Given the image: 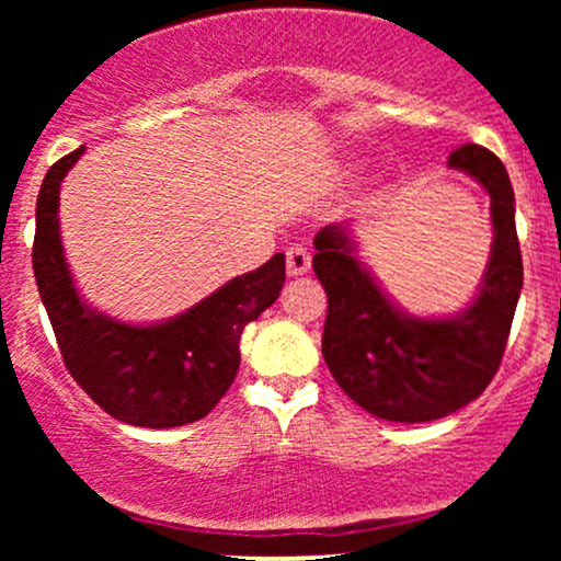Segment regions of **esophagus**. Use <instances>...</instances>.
Masks as SVG:
<instances>
[{"instance_id":"obj_1","label":"esophagus","mask_w":561,"mask_h":561,"mask_svg":"<svg viewBox=\"0 0 561 561\" xmlns=\"http://www.w3.org/2000/svg\"><path fill=\"white\" fill-rule=\"evenodd\" d=\"M311 268V253H308L302 244H293L287 250V274L289 276H302Z\"/></svg>"}]
</instances>
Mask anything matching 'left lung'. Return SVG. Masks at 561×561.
Masks as SVG:
<instances>
[{
  "instance_id": "8db88e82",
  "label": "left lung",
  "mask_w": 561,
  "mask_h": 561,
  "mask_svg": "<svg viewBox=\"0 0 561 561\" xmlns=\"http://www.w3.org/2000/svg\"><path fill=\"white\" fill-rule=\"evenodd\" d=\"M491 195L493 250L478 298L454 319L405 317L353 255L343 227L317 234L313 272L327 293L321 353L351 401L388 422H433L491 385L506 351L523 289L514 190L491 150L465 145L448 156Z\"/></svg>"
}]
</instances>
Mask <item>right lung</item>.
<instances>
[{
    "instance_id": "1",
    "label": "right lung",
    "mask_w": 561,
    "mask_h": 561,
    "mask_svg": "<svg viewBox=\"0 0 561 561\" xmlns=\"http://www.w3.org/2000/svg\"><path fill=\"white\" fill-rule=\"evenodd\" d=\"M83 147L60 158L36 197L34 276L70 377L92 401L134 427H182L227 396L240 369L242 330L279 298L285 255L237 276L163 324L131 327L89 311L70 279L57 229L60 182Z\"/></svg>"
}]
</instances>
